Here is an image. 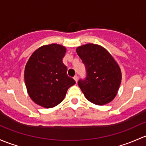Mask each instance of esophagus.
Wrapping results in <instances>:
<instances>
[{"instance_id":"obj_1","label":"esophagus","mask_w":146,"mask_h":146,"mask_svg":"<svg viewBox=\"0 0 146 146\" xmlns=\"http://www.w3.org/2000/svg\"><path fill=\"white\" fill-rule=\"evenodd\" d=\"M74 81L76 82V83H77L78 82V76H76V75H75L74 76Z\"/></svg>"}]
</instances>
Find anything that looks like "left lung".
<instances>
[{"label":"left lung","mask_w":146,"mask_h":146,"mask_svg":"<svg viewBox=\"0 0 146 146\" xmlns=\"http://www.w3.org/2000/svg\"><path fill=\"white\" fill-rule=\"evenodd\" d=\"M76 52L86 69V78L78 82L88 100L97 106L110 103L117 96L121 81L120 67L103 46L88 43Z\"/></svg>","instance_id":"obj_1"}]
</instances>
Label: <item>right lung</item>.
Wrapping results in <instances>:
<instances>
[{
	"instance_id": "obj_1",
	"label": "right lung",
	"mask_w": 146,
	"mask_h": 146,
	"mask_svg": "<svg viewBox=\"0 0 146 146\" xmlns=\"http://www.w3.org/2000/svg\"><path fill=\"white\" fill-rule=\"evenodd\" d=\"M66 48L56 43L38 48L31 55L25 69V82L30 98L38 106L51 108L65 97L75 81L67 74L62 58Z\"/></svg>"
}]
</instances>
